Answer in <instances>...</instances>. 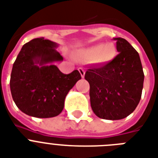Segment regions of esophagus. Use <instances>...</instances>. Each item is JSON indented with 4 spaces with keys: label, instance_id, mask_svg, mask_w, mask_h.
Returning <instances> with one entry per match:
<instances>
[{
    "label": "esophagus",
    "instance_id": "esophagus-1",
    "mask_svg": "<svg viewBox=\"0 0 158 158\" xmlns=\"http://www.w3.org/2000/svg\"><path fill=\"white\" fill-rule=\"evenodd\" d=\"M79 71L80 73V74H81L82 78H84V74H85V70L83 68H79Z\"/></svg>",
    "mask_w": 158,
    "mask_h": 158
}]
</instances>
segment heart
Returning a JSON list of instances; mask_svg holds the SVG:
<instances>
[{"label": "heart", "instance_id": "1", "mask_svg": "<svg viewBox=\"0 0 158 158\" xmlns=\"http://www.w3.org/2000/svg\"><path fill=\"white\" fill-rule=\"evenodd\" d=\"M79 56L84 60H92L96 64H106L115 59L116 48L111 43H105L103 45L96 44L81 50Z\"/></svg>", "mask_w": 158, "mask_h": 158}]
</instances>
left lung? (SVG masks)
Masks as SVG:
<instances>
[{"mask_svg":"<svg viewBox=\"0 0 158 158\" xmlns=\"http://www.w3.org/2000/svg\"><path fill=\"white\" fill-rule=\"evenodd\" d=\"M119 54L106 64L87 69L90 103L97 116L120 120L135 110L142 95L144 74L137 51L121 38H115Z\"/></svg>","mask_w":158,"mask_h":158,"instance_id":"1","label":"left lung"}]
</instances>
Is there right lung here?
Instances as JSON below:
<instances>
[{"label": "right lung", "instance_id": "add662e5", "mask_svg": "<svg viewBox=\"0 0 158 158\" xmlns=\"http://www.w3.org/2000/svg\"><path fill=\"white\" fill-rule=\"evenodd\" d=\"M57 46L44 38H34L23 46L13 64L11 95L19 109L30 116L50 118L59 115L67 94L81 79L77 69L64 74L52 64L63 60L56 50Z\"/></svg>", "mask_w": 158, "mask_h": 158}]
</instances>
